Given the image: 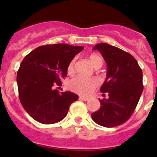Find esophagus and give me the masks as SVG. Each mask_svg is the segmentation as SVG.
Returning a JSON list of instances; mask_svg holds the SVG:
<instances>
[{
    "mask_svg": "<svg viewBox=\"0 0 157 157\" xmlns=\"http://www.w3.org/2000/svg\"><path fill=\"white\" fill-rule=\"evenodd\" d=\"M80 99H82V100H83V101H87V100H89V98L86 97V96H80Z\"/></svg>",
    "mask_w": 157,
    "mask_h": 157,
    "instance_id": "34e87169",
    "label": "esophagus"
}]
</instances>
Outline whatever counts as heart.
Here are the masks:
<instances>
[{
    "instance_id": "b5f03b06",
    "label": "heart",
    "mask_w": 157,
    "mask_h": 157,
    "mask_svg": "<svg viewBox=\"0 0 157 157\" xmlns=\"http://www.w3.org/2000/svg\"><path fill=\"white\" fill-rule=\"evenodd\" d=\"M90 63L95 68H99L103 65L104 60L101 55L98 54L93 53L89 56ZM76 58H74L69 62L67 66V71L69 73H73L75 69L76 65ZM99 84V80L96 78L92 77V78H84L82 77H74L69 80L67 83V87L70 90L74 92V93H79V94L88 96L91 94Z\"/></svg>"
}]
</instances>
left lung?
Listing matches in <instances>:
<instances>
[{
  "label": "left lung",
  "instance_id": "1",
  "mask_svg": "<svg viewBox=\"0 0 157 157\" xmlns=\"http://www.w3.org/2000/svg\"><path fill=\"white\" fill-rule=\"evenodd\" d=\"M93 49L99 51L107 64L100 91L109 97L99 100L100 109L91 116L99 125L115 127L127 121L135 110L144 90L143 73L137 60L121 49L107 43L97 44Z\"/></svg>",
  "mask_w": 157,
  "mask_h": 157
}]
</instances>
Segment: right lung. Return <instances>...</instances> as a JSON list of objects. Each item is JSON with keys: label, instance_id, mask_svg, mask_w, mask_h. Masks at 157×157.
Listing matches in <instances>:
<instances>
[{"label": "right lung", "instance_id": "add662e5", "mask_svg": "<svg viewBox=\"0 0 157 157\" xmlns=\"http://www.w3.org/2000/svg\"><path fill=\"white\" fill-rule=\"evenodd\" d=\"M83 49L68 44L42 45L23 58L17 76L19 98L33 119L49 124L65 118L78 96L70 91L59 93L55 87L61 86L69 62Z\"/></svg>", "mask_w": 157, "mask_h": 157}]
</instances>
